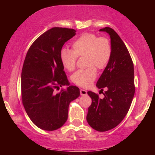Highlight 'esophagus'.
<instances>
[{"instance_id":"1","label":"esophagus","mask_w":155,"mask_h":155,"mask_svg":"<svg viewBox=\"0 0 155 155\" xmlns=\"http://www.w3.org/2000/svg\"><path fill=\"white\" fill-rule=\"evenodd\" d=\"M80 93H81V96H85L87 95V91L85 90H83V89H81L80 90Z\"/></svg>"}]
</instances>
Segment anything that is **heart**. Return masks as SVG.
Here are the masks:
<instances>
[{"label": "heart", "mask_w": 155, "mask_h": 155, "mask_svg": "<svg viewBox=\"0 0 155 155\" xmlns=\"http://www.w3.org/2000/svg\"><path fill=\"white\" fill-rule=\"evenodd\" d=\"M72 51L63 49L60 54L61 63L65 70L72 71L77 57H86L88 68L78 70L72 76V81L83 87H89L96 79L97 71L107 66L111 56V46L107 38H98L95 34L86 33L78 37L72 44Z\"/></svg>", "instance_id": "1"}]
</instances>
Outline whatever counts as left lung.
Instances as JSON below:
<instances>
[{
	"mask_svg": "<svg viewBox=\"0 0 155 155\" xmlns=\"http://www.w3.org/2000/svg\"><path fill=\"white\" fill-rule=\"evenodd\" d=\"M108 33L111 46V56L96 87L103 91L100 98L93 91H88L92 103L88 108L86 119L94 130L104 132L117 127L129 110L135 94L134 67L127 46L115 31L110 27L100 29Z\"/></svg>",
	"mask_w": 155,
	"mask_h": 155,
	"instance_id": "1",
	"label": "left lung"
}]
</instances>
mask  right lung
I'll use <instances>...</instances> for the list:
<instances>
[{"label": "right lung", "instance_id": "right-lung-1", "mask_svg": "<svg viewBox=\"0 0 155 155\" xmlns=\"http://www.w3.org/2000/svg\"><path fill=\"white\" fill-rule=\"evenodd\" d=\"M76 32L52 28L34 41L26 55L21 74L22 103L31 121L42 130L61 127L68 120L70 103L80 96L79 88L70 85L60 60L63 46ZM62 85L67 87L54 92Z\"/></svg>", "mask_w": 155, "mask_h": 155}]
</instances>
